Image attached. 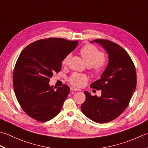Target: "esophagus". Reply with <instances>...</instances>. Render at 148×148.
I'll return each mask as SVG.
<instances>
[{"label":"esophagus","instance_id":"obj_1","mask_svg":"<svg viewBox=\"0 0 148 148\" xmlns=\"http://www.w3.org/2000/svg\"><path fill=\"white\" fill-rule=\"evenodd\" d=\"M70 88H71V91H79V89H77V88H75V87H73V86H71Z\"/></svg>","mask_w":148,"mask_h":148}]
</instances>
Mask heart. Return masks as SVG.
Listing matches in <instances>:
<instances>
[{
	"mask_svg": "<svg viewBox=\"0 0 148 148\" xmlns=\"http://www.w3.org/2000/svg\"><path fill=\"white\" fill-rule=\"evenodd\" d=\"M80 53L83 59L88 66L90 67L92 72L95 75L102 74L108 65V60L104 56L103 51L92 45H86L81 49ZM71 56L69 54L62 60V65L65 66L68 64ZM88 79L86 75L74 73L69 77V82L74 86H81Z\"/></svg>",
	"mask_w": 148,
	"mask_h": 148,
	"instance_id": "obj_1",
	"label": "heart"
}]
</instances>
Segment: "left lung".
Here are the masks:
<instances>
[{"label": "left lung", "instance_id": "left-lung-1", "mask_svg": "<svg viewBox=\"0 0 148 148\" xmlns=\"http://www.w3.org/2000/svg\"><path fill=\"white\" fill-rule=\"evenodd\" d=\"M93 42L103 46L109 61L100 79L90 85L101 90V96L85 91L86 99L81 109L92 121L106 123L119 116L128 106L137 85V74L134 62L122 47L107 40L96 39Z\"/></svg>", "mask_w": 148, "mask_h": 148}]
</instances>
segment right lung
I'll use <instances>...</instances> for the list:
<instances>
[{"label": "right lung", "instance_id": "add662e5", "mask_svg": "<svg viewBox=\"0 0 148 148\" xmlns=\"http://www.w3.org/2000/svg\"><path fill=\"white\" fill-rule=\"evenodd\" d=\"M77 43V40L49 38L30 43L20 53L13 71L14 92L23 110L31 118L45 122L61 111L70 88L63 85L55 90L49 83Z\"/></svg>", "mask_w": 148, "mask_h": 148}]
</instances>
